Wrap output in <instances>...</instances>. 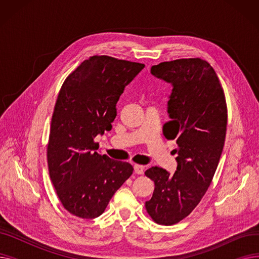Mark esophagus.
I'll list each match as a JSON object with an SVG mask.
<instances>
[{"label":"esophagus","instance_id":"1","mask_svg":"<svg viewBox=\"0 0 259 259\" xmlns=\"http://www.w3.org/2000/svg\"><path fill=\"white\" fill-rule=\"evenodd\" d=\"M134 172L137 174H143L144 173V166L134 165Z\"/></svg>","mask_w":259,"mask_h":259}]
</instances>
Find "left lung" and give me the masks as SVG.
<instances>
[{
    "mask_svg": "<svg viewBox=\"0 0 259 259\" xmlns=\"http://www.w3.org/2000/svg\"><path fill=\"white\" fill-rule=\"evenodd\" d=\"M151 73L172 85L171 120L162 132L176 141L178 168L173 174L159 167L145 172L155 185L146 209L155 223L171 226L191 213L207 192L224 149L228 111L221 81L207 61L162 62L151 67Z\"/></svg>",
    "mask_w": 259,
    "mask_h": 259,
    "instance_id": "1",
    "label": "left lung"
}]
</instances>
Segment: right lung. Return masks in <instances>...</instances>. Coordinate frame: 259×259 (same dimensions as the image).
I'll return each instance as SVG.
<instances>
[{
    "mask_svg": "<svg viewBox=\"0 0 259 259\" xmlns=\"http://www.w3.org/2000/svg\"><path fill=\"white\" fill-rule=\"evenodd\" d=\"M145 65L108 56L85 60L65 79L51 118L47 161L63 207L80 219L100 216L133 172L101 155L94 139L111 130L116 103Z\"/></svg>",
    "mask_w": 259,
    "mask_h": 259,
    "instance_id": "add662e5",
    "label": "right lung"
}]
</instances>
